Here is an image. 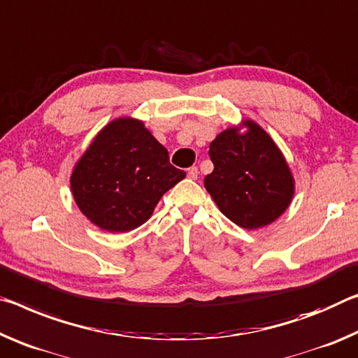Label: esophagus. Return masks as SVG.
I'll return each instance as SVG.
<instances>
[{
	"label": "esophagus",
	"instance_id": "esophagus-1",
	"mask_svg": "<svg viewBox=\"0 0 358 358\" xmlns=\"http://www.w3.org/2000/svg\"><path fill=\"white\" fill-rule=\"evenodd\" d=\"M187 176H189V179L195 180L198 178V168L196 166H192V168L187 169Z\"/></svg>",
	"mask_w": 358,
	"mask_h": 358
}]
</instances>
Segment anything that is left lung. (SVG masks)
<instances>
[{"mask_svg":"<svg viewBox=\"0 0 358 358\" xmlns=\"http://www.w3.org/2000/svg\"><path fill=\"white\" fill-rule=\"evenodd\" d=\"M244 127L245 133L227 128L210 143L214 171L204 178V187L225 217L255 230L289 208L295 185L282 152L269 134L252 120H244Z\"/></svg>","mask_w":358,"mask_h":358,"instance_id":"left-lung-1","label":"left lung"}]
</instances>
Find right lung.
<instances>
[{
    "mask_svg": "<svg viewBox=\"0 0 358 358\" xmlns=\"http://www.w3.org/2000/svg\"><path fill=\"white\" fill-rule=\"evenodd\" d=\"M184 178L143 122L122 117L104 127L76 163L71 190L87 219L124 233L148 222L160 198Z\"/></svg>",
    "mask_w": 358,
    "mask_h": 358,
    "instance_id": "right-lung-1",
    "label": "right lung"
}]
</instances>
